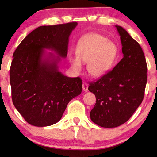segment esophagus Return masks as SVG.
<instances>
[{"label": "esophagus", "instance_id": "esophagus-1", "mask_svg": "<svg viewBox=\"0 0 157 157\" xmlns=\"http://www.w3.org/2000/svg\"><path fill=\"white\" fill-rule=\"evenodd\" d=\"M82 88H83V90L84 91H88V88H89V86L86 83H83V85H82Z\"/></svg>", "mask_w": 157, "mask_h": 157}]
</instances>
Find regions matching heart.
Instances as JSON below:
<instances>
[{
	"label": "heart",
	"instance_id": "b5f03b06",
	"mask_svg": "<svg viewBox=\"0 0 157 157\" xmlns=\"http://www.w3.org/2000/svg\"><path fill=\"white\" fill-rule=\"evenodd\" d=\"M77 57L71 58V63L76 71H80L83 63L87 64V71L94 78L104 76L111 69L118 56L114 43L97 33L83 36L76 46Z\"/></svg>",
	"mask_w": 157,
	"mask_h": 157
}]
</instances>
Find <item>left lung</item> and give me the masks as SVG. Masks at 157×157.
Segmentation results:
<instances>
[{
  "label": "left lung",
  "instance_id": "1",
  "mask_svg": "<svg viewBox=\"0 0 157 157\" xmlns=\"http://www.w3.org/2000/svg\"><path fill=\"white\" fill-rule=\"evenodd\" d=\"M116 28L124 56L112 70L90 82L89 86L96 98L90 117L104 128L117 127L130 119L142 102L147 81V61L140 45L123 28Z\"/></svg>",
  "mask_w": 157,
  "mask_h": 157
}]
</instances>
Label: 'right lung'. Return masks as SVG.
Listing matches in <instances>:
<instances>
[{"label": "right lung", "mask_w": 157, "mask_h": 157, "mask_svg": "<svg viewBox=\"0 0 157 157\" xmlns=\"http://www.w3.org/2000/svg\"><path fill=\"white\" fill-rule=\"evenodd\" d=\"M77 24L38 27L14 51L10 68L12 101L31 125L43 127L57 123L68 102L81 93V78L67 77L58 69L60 57L67 56L68 38ZM44 49L59 56L50 53L45 57Z\"/></svg>", "instance_id": "add662e5"}]
</instances>
